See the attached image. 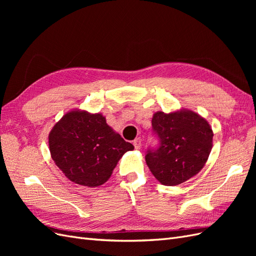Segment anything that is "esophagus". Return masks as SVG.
<instances>
[{"label":"esophagus","mask_w":256,"mask_h":256,"mask_svg":"<svg viewBox=\"0 0 256 256\" xmlns=\"http://www.w3.org/2000/svg\"><path fill=\"white\" fill-rule=\"evenodd\" d=\"M134 146L136 150H140V148H141V146H142V140H141V138H136V140L134 141Z\"/></svg>","instance_id":"34e87169"}]
</instances>
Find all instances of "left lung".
I'll return each instance as SVG.
<instances>
[{
    "mask_svg": "<svg viewBox=\"0 0 256 256\" xmlns=\"http://www.w3.org/2000/svg\"><path fill=\"white\" fill-rule=\"evenodd\" d=\"M159 138L157 150L147 152L145 160L152 175L162 184L177 186L202 170L212 148L214 132L198 113L180 109L158 111L152 118Z\"/></svg>",
    "mask_w": 256,
    "mask_h": 256,
    "instance_id": "1",
    "label": "left lung"
}]
</instances>
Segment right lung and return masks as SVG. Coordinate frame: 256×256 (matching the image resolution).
I'll use <instances>...</instances> for the list:
<instances>
[{"label":"right lung","mask_w":256,"mask_h":256,"mask_svg":"<svg viewBox=\"0 0 256 256\" xmlns=\"http://www.w3.org/2000/svg\"><path fill=\"white\" fill-rule=\"evenodd\" d=\"M134 148L108 125L102 113L69 111L49 134L54 164L69 180L90 188L104 184L122 154Z\"/></svg>","instance_id":"right-lung-1"}]
</instances>
